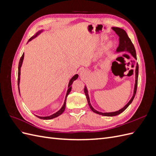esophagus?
I'll list each match as a JSON object with an SVG mask.
<instances>
[{"mask_svg": "<svg viewBox=\"0 0 156 156\" xmlns=\"http://www.w3.org/2000/svg\"><path fill=\"white\" fill-rule=\"evenodd\" d=\"M86 72H84V70H81V73H80V75H81V76H84V75H85Z\"/></svg>", "mask_w": 156, "mask_h": 156, "instance_id": "esophagus-1", "label": "esophagus"}]
</instances>
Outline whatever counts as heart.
<instances>
[{"label":"heart","mask_w":156,"mask_h":156,"mask_svg":"<svg viewBox=\"0 0 156 156\" xmlns=\"http://www.w3.org/2000/svg\"><path fill=\"white\" fill-rule=\"evenodd\" d=\"M107 40H108V37H107V36H103L101 38V43H104V42L107 41ZM112 44L111 43H110L109 44L107 45V48L108 49H110V48H112Z\"/></svg>","instance_id":"b5f03b06"}]
</instances>
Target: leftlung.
Here are the masks:
<instances>
[{
	"label": "left lung",
	"instance_id": "8db88e82",
	"mask_svg": "<svg viewBox=\"0 0 156 156\" xmlns=\"http://www.w3.org/2000/svg\"><path fill=\"white\" fill-rule=\"evenodd\" d=\"M112 30H114L116 34L119 36V45L118 47V48L116 49V52H123V51H126L129 53L133 57L136 59V51H135V49L134 48V45L132 43L131 40L129 39V37L127 36L126 32L123 30L122 29H120V28L119 27H112ZM138 75H139V65L138 63H136V69H135V88H134V92H133V95L132 96L131 99L130 100V101L127 103V104L122 108L121 109H120L119 111H117L116 112H99L96 110L94 109V108L92 107V106L90 104V99H89V96L88 94V90L87 88L86 87H84V93H85V95L88 101V105L90 107V108H91V110L95 113H97L98 115H103V116H116L118 115H120V113H122L123 111H124L126 108H127L131 102L133 101V99L135 98V96L136 94V88H137V83H138Z\"/></svg>",
	"mask_w": 156,
	"mask_h": 156
}]
</instances>
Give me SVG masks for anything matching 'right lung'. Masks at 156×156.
I'll use <instances>...</instances> for the list:
<instances>
[{"instance_id":"obj_1","label":"right lung","mask_w":156,"mask_h":156,"mask_svg":"<svg viewBox=\"0 0 156 156\" xmlns=\"http://www.w3.org/2000/svg\"><path fill=\"white\" fill-rule=\"evenodd\" d=\"M41 31H42V30H40V31H39V32H37L36 33V35L33 36L32 37H30V38L29 40V41H31L32 39H34V37H36L37 36V35H38ZM23 58H24V53L23 54L22 56H21V58H20V62H19V67H18V79H17V84H18V88H20V87H19V84H20V73H21L20 71H21V66H22ZM78 76H79V75H78L77 74H76V75H75L74 76H73L72 79H70V81H69V84H68V91H67V93H66V99H65V101H64V105H63V106L62 107V108H61L60 109L58 112H56V113H55V114L52 115H51V116H44V117H43V116H37V118H39V119H43V120H50V119H54V118L57 117V116H60L61 114H62V112L64 111V110H65V108H66V98H67L68 94H69V92H71V90H72V84L73 82L74 81H75V80H76V79L78 78Z\"/></svg>"}]
</instances>
